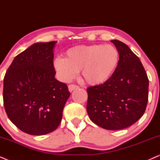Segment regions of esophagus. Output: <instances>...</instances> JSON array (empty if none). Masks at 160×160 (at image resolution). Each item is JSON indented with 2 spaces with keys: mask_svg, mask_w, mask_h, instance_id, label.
Masks as SVG:
<instances>
[{
  "mask_svg": "<svg viewBox=\"0 0 160 160\" xmlns=\"http://www.w3.org/2000/svg\"><path fill=\"white\" fill-rule=\"evenodd\" d=\"M78 87L76 84H69L68 85V90L70 92H72L73 90H74V89H78Z\"/></svg>",
  "mask_w": 160,
  "mask_h": 160,
  "instance_id": "obj_1",
  "label": "esophagus"
}]
</instances>
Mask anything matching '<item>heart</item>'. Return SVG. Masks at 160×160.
Masks as SVG:
<instances>
[{
	"mask_svg": "<svg viewBox=\"0 0 160 160\" xmlns=\"http://www.w3.org/2000/svg\"><path fill=\"white\" fill-rule=\"evenodd\" d=\"M119 62V51L112 45H80L68 49L65 58L54 59L53 66L62 81L68 82L81 71L86 84L99 86L110 79Z\"/></svg>",
	"mask_w": 160,
	"mask_h": 160,
	"instance_id": "obj_1",
	"label": "heart"
}]
</instances>
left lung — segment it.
Listing matches in <instances>:
<instances>
[{"instance_id":"8db88e82","label":"left lung","mask_w":160,"mask_h":160,"mask_svg":"<svg viewBox=\"0 0 160 160\" xmlns=\"http://www.w3.org/2000/svg\"><path fill=\"white\" fill-rule=\"evenodd\" d=\"M111 42L119 51V64L108 82L87 88V111L97 125L117 130L135 123L145 112L148 79L140 59L128 46L118 40Z\"/></svg>"}]
</instances>
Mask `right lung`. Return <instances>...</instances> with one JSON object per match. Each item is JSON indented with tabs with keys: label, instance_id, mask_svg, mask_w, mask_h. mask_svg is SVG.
Returning a JSON list of instances; mask_svg holds the SVG:
<instances>
[{
	"label": "right lung",
	"instance_id": "1",
	"mask_svg": "<svg viewBox=\"0 0 160 160\" xmlns=\"http://www.w3.org/2000/svg\"><path fill=\"white\" fill-rule=\"evenodd\" d=\"M58 41L36 43L15 57L3 79V104L11 122L24 132L42 135L60 124L71 95L54 77L53 49Z\"/></svg>",
	"mask_w": 160,
	"mask_h": 160
}]
</instances>
